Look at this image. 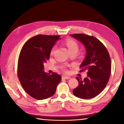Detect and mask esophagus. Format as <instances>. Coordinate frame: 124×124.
I'll return each mask as SVG.
<instances>
[{
  "label": "esophagus",
  "instance_id": "34e87169",
  "mask_svg": "<svg viewBox=\"0 0 124 124\" xmlns=\"http://www.w3.org/2000/svg\"><path fill=\"white\" fill-rule=\"evenodd\" d=\"M62 79H70V77H69V76H62Z\"/></svg>",
  "mask_w": 124,
  "mask_h": 124
}]
</instances>
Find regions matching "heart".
Wrapping results in <instances>:
<instances>
[{"label": "heart", "mask_w": 124, "mask_h": 124, "mask_svg": "<svg viewBox=\"0 0 124 124\" xmlns=\"http://www.w3.org/2000/svg\"><path fill=\"white\" fill-rule=\"evenodd\" d=\"M65 44H66V45H67L68 48V50L70 52L72 51H74V50L77 51H78V45L77 42L74 41V40L71 39H67V40H66ZM54 49H55V48H53L52 49L51 53V54L53 53Z\"/></svg>", "instance_id": "b5f03b06"}]
</instances>
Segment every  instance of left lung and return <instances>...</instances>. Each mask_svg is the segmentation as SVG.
Returning a JSON list of instances; mask_svg holds the SVG:
<instances>
[{
    "label": "left lung",
    "instance_id": "8db88e82",
    "mask_svg": "<svg viewBox=\"0 0 124 124\" xmlns=\"http://www.w3.org/2000/svg\"><path fill=\"white\" fill-rule=\"evenodd\" d=\"M85 46L86 57L80 65V72L87 71L84 80L78 77V86L73 90L74 95L84 99L95 97L102 91L109 81L111 62L109 53L104 45L93 36L84 34L70 35Z\"/></svg>",
    "mask_w": 124,
    "mask_h": 124
}]
</instances>
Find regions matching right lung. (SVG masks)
Masks as SVG:
<instances>
[{"instance_id": "add662e5", "label": "right lung", "mask_w": 124, "mask_h": 124, "mask_svg": "<svg viewBox=\"0 0 124 124\" xmlns=\"http://www.w3.org/2000/svg\"><path fill=\"white\" fill-rule=\"evenodd\" d=\"M59 35L39 34L24 44L18 60L17 74L23 89L34 99L43 100L54 95L62 76L44 72L45 62L50 58L52 47Z\"/></svg>"}]
</instances>
